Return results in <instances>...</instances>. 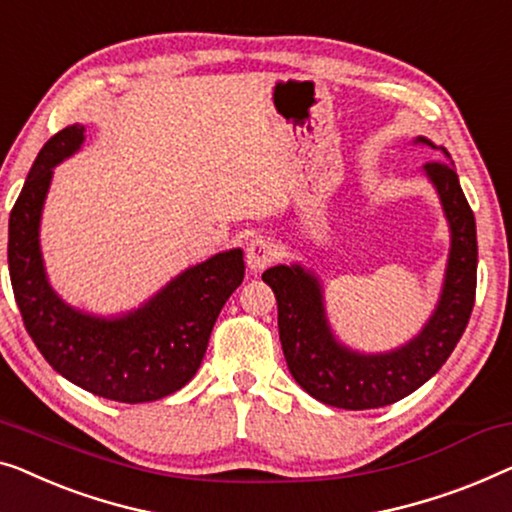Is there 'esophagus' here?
<instances>
[{"mask_svg": "<svg viewBox=\"0 0 512 512\" xmlns=\"http://www.w3.org/2000/svg\"><path fill=\"white\" fill-rule=\"evenodd\" d=\"M274 258H277V244L270 238H256L249 242L247 247V265L251 272H261L272 265Z\"/></svg>", "mask_w": 512, "mask_h": 512, "instance_id": "esophagus-1", "label": "esophagus"}]
</instances>
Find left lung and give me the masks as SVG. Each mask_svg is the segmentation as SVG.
I'll list each match as a JSON object with an SVG mask.
<instances>
[{
  "mask_svg": "<svg viewBox=\"0 0 512 512\" xmlns=\"http://www.w3.org/2000/svg\"><path fill=\"white\" fill-rule=\"evenodd\" d=\"M413 143L441 150L446 157L427 161L422 173L441 198L450 226V254L441 298L411 342L385 353L353 351L332 335L321 281L314 274L298 263L274 265L263 272V281L277 298L279 339L288 372L311 397L337 409H379L418 390L455 351L476 302V219L450 154L422 136Z\"/></svg>",
  "mask_w": 512,
  "mask_h": 512,
  "instance_id": "obj_1",
  "label": "left lung"
}]
</instances>
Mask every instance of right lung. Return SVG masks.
Here are the masks:
<instances>
[{
	"instance_id": "add662e5",
	"label": "right lung",
	"mask_w": 512,
	"mask_h": 512,
	"mask_svg": "<svg viewBox=\"0 0 512 512\" xmlns=\"http://www.w3.org/2000/svg\"><path fill=\"white\" fill-rule=\"evenodd\" d=\"M83 124L55 133L29 170L9 219V272L22 323L64 379L113 402L173 395L201 367L214 321L244 279L242 249L214 254L122 316L73 309L48 284L39 226L53 168L80 150Z\"/></svg>"
}]
</instances>
